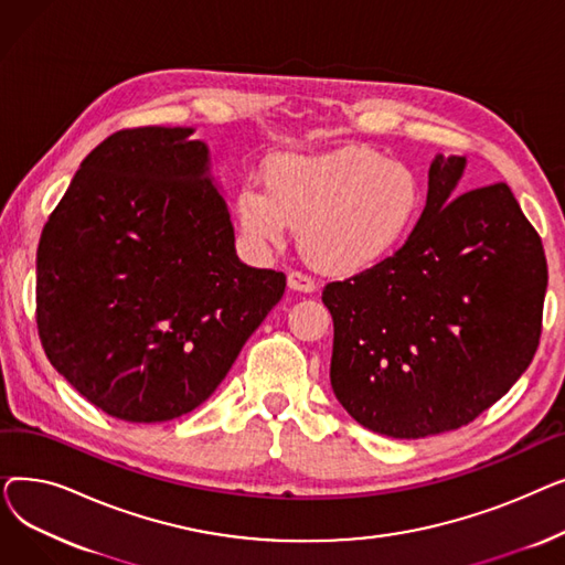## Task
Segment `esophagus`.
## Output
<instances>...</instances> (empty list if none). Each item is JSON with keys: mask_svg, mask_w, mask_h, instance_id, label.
I'll use <instances>...</instances> for the list:
<instances>
[{"mask_svg": "<svg viewBox=\"0 0 565 565\" xmlns=\"http://www.w3.org/2000/svg\"><path fill=\"white\" fill-rule=\"evenodd\" d=\"M288 288L298 290V292H313L316 281L309 275H302V273H288Z\"/></svg>", "mask_w": 565, "mask_h": 565, "instance_id": "1", "label": "esophagus"}]
</instances>
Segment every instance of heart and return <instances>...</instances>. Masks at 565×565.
I'll list each match as a JSON object with an SVG mask.
<instances>
[{"label":"heart","mask_w":565,"mask_h":565,"mask_svg":"<svg viewBox=\"0 0 565 565\" xmlns=\"http://www.w3.org/2000/svg\"><path fill=\"white\" fill-rule=\"evenodd\" d=\"M422 213L414 171L369 146L275 158L265 169V192L243 185L235 217L258 249L286 241L300 226L302 254L324 273L360 275L387 260Z\"/></svg>","instance_id":"obj_1"}]
</instances>
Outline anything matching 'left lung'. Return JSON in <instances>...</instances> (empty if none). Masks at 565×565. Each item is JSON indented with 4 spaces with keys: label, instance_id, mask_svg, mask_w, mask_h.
<instances>
[{
    "label": "left lung",
    "instance_id": "1",
    "mask_svg": "<svg viewBox=\"0 0 565 565\" xmlns=\"http://www.w3.org/2000/svg\"><path fill=\"white\" fill-rule=\"evenodd\" d=\"M465 167V156H435L405 245L322 290L334 320L332 390L380 435L419 439L473 422L539 348L541 237L507 183L454 199Z\"/></svg>",
    "mask_w": 565,
    "mask_h": 565
}]
</instances>
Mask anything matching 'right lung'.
I'll return each mask as SVG.
<instances>
[{"instance_id": "obj_1", "label": "right lung", "mask_w": 565, "mask_h": 565, "mask_svg": "<svg viewBox=\"0 0 565 565\" xmlns=\"http://www.w3.org/2000/svg\"><path fill=\"white\" fill-rule=\"evenodd\" d=\"M194 128L148 126L88 153L36 252L50 364L109 417H183L226 377L286 277L235 254L211 151Z\"/></svg>"}]
</instances>
